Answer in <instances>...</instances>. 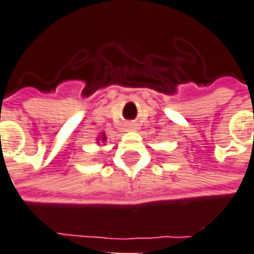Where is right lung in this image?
Here are the masks:
<instances>
[{"instance_id": "obj_1", "label": "right lung", "mask_w": 254, "mask_h": 254, "mask_svg": "<svg viewBox=\"0 0 254 254\" xmlns=\"http://www.w3.org/2000/svg\"><path fill=\"white\" fill-rule=\"evenodd\" d=\"M101 139H103V140H104V139H105V136H104V135H103V138H101Z\"/></svg>"}]
</instances>
